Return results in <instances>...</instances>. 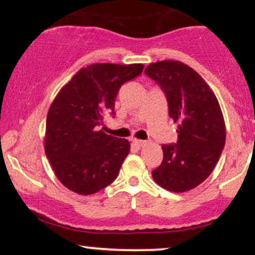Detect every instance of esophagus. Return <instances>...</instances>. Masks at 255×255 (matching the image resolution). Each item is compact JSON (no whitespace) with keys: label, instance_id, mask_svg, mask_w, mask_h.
I'll return each instance as SVG.
<instances>
[{"label":"esophagus","instance_id":"1","mask_svg":"<svg viewBox=\"0 0 255 255\" xmlns=\"http://www.w3.org/2000/svg\"><path fill=\"white\" fill-rule=\"evenodd\" d=\"M132 143L134 144V145L138 146V147H142L146 144L145 140H142V139H137V138H134V139H132Z\"/></svg>","mask_w":255,"mask_h":255}]
</instances>
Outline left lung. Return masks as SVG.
Instances as JSON below:
<instances>
[{
    "mask_svg": "<svg viewBox=\"0 0 255 255\" xmlns=\"http://www.w3.org/2000/svg\"><path fill=\"white\" fill-rule=\"evenodd\" d=\"M144 73L164 91L169 117L177 123V142L162 145L163 161L152 178L172 193L189 191L212 174L224 150L226 125L220 104L203 78L183 62H152Z\"/></svg>",
    "mask_w": 255,
    "mask_h": 255,
    "instance_id": "8db88e82",
    "label": "left lung"
}]
</instances>
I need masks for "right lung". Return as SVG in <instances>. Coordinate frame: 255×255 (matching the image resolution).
Masks as SVG:
<instances>
[{
    "instance_id": "1",
    "label": "right lung",
    "mask_w": 255,
    "mask_h": 255,
    "mask_svg": "<svg viewBox=\"0 0 255 255\" xmlns=\"http://www.w3.org/2000/svg\"><path fill=\"white\" fill-rule=\"evenodd\" d=\"M143 64H92L59 91L48 110L45 152L58 180L79 195L104 189L117 178L130 143L99 130L115 115L121 86L142 73Z\"/></svg>"
}]
</instances>
